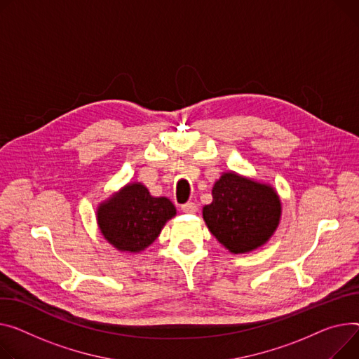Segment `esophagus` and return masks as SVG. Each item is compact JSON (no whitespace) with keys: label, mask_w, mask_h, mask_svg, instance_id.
I'll list each match as a JSON object with an SVG mask.
<instances>
[{"label":"esophagus","mask_w":359,"mask_h":359,"mask_svg":"<svg viewBox=\"0 0 359 359\" xmlns=\"http://www.w3.org/2000/svg\"><path fill=\"white\" fill-rule=\"evenodd\" d=\"M182 210L186 213H195L198 210V206L194 202H187V203L182 205Z\"/></svg>","instance_id":"1"}]
</instances>
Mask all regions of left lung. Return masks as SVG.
Segmentation results:
<instances>
[{
  "instance_id": "8db88e82",
  "label": "left lung",
  "mask_w": 359,
  "mask_h": 359,
  "mask_svg": "<svg viewBox=\"0 0 359 359\" xmlns=\"http://www.w3.org/2000/svg\"><path fill=\"white\" fill-rule=\"evenodd\" d=\"M212 198V203L203 206V219L232 254L264 245L278 226L281 202L270 184L228 172L215 182Z\"/></svg>"
}]
</instances>
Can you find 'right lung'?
Instances as JSON below:
<instances>
[{"mask_svg":"<svg viewBox=\"0 0 359 359\" xmlns=\"http://www.w3.org/2000/svg\"><path fill=\"white\" fill-rule=\"evenodd\" d=\"M175 215L176 208L170 199L151 196L141 183H128L100 205L97 219L111 245L119 251L140 252L156 241Z\"/></svg>","mask_w":359,"mask_h":359,"instance_id":"right-lung-1","label":"right lung"}]
</instances>
